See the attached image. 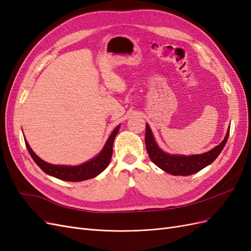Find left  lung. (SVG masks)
<instances>
[{
    "label": "left lung",
    "instance_id": "obj_1",
    "mask_svg": "<svg viewBox=\"0 0 251 251\" xmlns=\"http://www.w3.org/2000/svg\"><path fill=\"white\" fill-rule=\"evenodd\" d=\"M229 135V128L227 131L225 139L207 153L201 155H192V156H180V155H170L166 154L162 150L159 149L155 139L151 134L149 125L146 126V146L148 154L158 168H160L164 172L169 173L175 176H189L202 169L206 168L207 165L214 162L216 158L220 155L224 149L227 142V138Z\"/></svg>",
    "mask_w": 251,
    "mask_h": 251
}]
</instances>
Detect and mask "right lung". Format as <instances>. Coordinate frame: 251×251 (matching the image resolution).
Here are the masks:
<instances>
[{
    "label": "right lung",
    "instance_id": "1",
    "mask_svg": "<svg viewBox=\"0 0 251 251\" xmlns=\"http://www.w3.org/2000/svg\"><path fill=\"white\" fill-rule=\"evenodd\" d=\"M118 131H119V126H116L115 130L112 132L107 143L104 144L102 151L95 158H93L92 160H90L86 163L76 165V166L50 164L46 161L42 160L40 157H37L34 151L31 150V148L29 147V144L26 140H25V143H26L27 150L30 153V155H31L34 162L39 165L45 173L60 180L78 182V181L94 178L97 176V175H100L102 171L107 169V166L109 165L112 158L114 138H115Z\"/></svg>",
    "mask_w": 251,
    "mask_h": 251
}]
</instances>
